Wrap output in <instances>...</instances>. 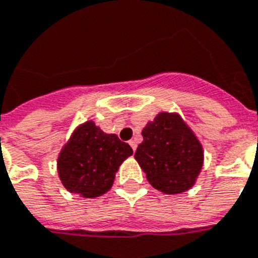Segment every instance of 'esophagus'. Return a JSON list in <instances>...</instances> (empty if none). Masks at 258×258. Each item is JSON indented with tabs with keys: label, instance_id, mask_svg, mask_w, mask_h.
<instances>
[{
	"label": "esophagus",
	"instance_id": "1",
	"mask_svg": "<svg viewBox=\"0 0 258 258\" xmlns=\"http://www.w3.org/2000/svg\"><path fill=\"white\" fill-rule=\"evenodd\" d=\"M129 145H131V147H132L133 150H136V147H138V145H136V140H131V142H129Z\"/></svg>",
	"mask_w": 258,
	"mask_h": 258
}]
</instances>
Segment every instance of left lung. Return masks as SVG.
Returning a JSON list of instances; mask_svg holds the SVG:
<instances>
[{"instance_id":"obj_1","label":"left lung","mask_w":258,"mask_h":258,"mask_svg":"<svg viewBox=\"0 0 258 258\" xmlns=\"http://www.w3.org/2000/svg\"><path fill=\"white\" fill-rule=\"evenodd\" d=\"M135 159L147 181L161 192L174 195L192 188L204 164L202 145L174 112H160L142 131Z\"/></svg>"}]
</instances>
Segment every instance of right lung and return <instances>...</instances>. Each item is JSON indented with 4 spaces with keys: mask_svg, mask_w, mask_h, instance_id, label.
Masks as SVG:
<instances>
[{
    "mask_svg": "<svg viewBox=\"0 0 258 258\" xmlns=\"http://www.w3.org/2000/svg\"><path fill=\"white\" fill-rule=\"evenodd\" d=\"M132 154V147L116 135L87 120L74 129L58 153V177L72 194L97 198L111 189L119 166Z\"/></svg>",
    "mask_w": 258,
    "mask_h": 258,
    "instance_id": "right-lung-1",
    "label": "right lung"
}]
</instances>
